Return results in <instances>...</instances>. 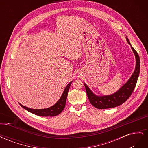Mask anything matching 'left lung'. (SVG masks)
Masks as SVG:
<instances>
[{
  "instance_id": "1",
  "label": "left lung",
  "mask_w": 148,
  "mask_h": 148,
  "mask_svg": "<svg viewBox=\"0 0 148 148\" xmlns=\"http://www.w3.org/2000/svg\"><path fill=\"white\" fill-rule=\"evenodd\" d=\"M126 39L128 43L131 46V48L134 54H135L136 59V66L135 70H134L133 73L127 82V83H125L117 92L107 96L96 95L89 89V88L87 86V84L86 83H84L89 102L94 107H96L97 109H104L113 108V107H117L122 104L131 96L134 89L135 88L139 74H140V57H139L137 52L135 50V49L131 45L127 37H126Z\"/></svg>"
}]
</instances>
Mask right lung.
Instances as JSON below:
<instances>
[{
	"label": "right lung",
	"instance_id": "right-lung-1",
	"mask_svg": "<svg viewBox=\"0 0 148 148\" xmlns=\"http://www.w3.org/2000/svg\"><path fill=\"white\" fill-rule=\"evenodd\" d=\"M71 83H72V81L67 84L59 100L54 105H53L50 107H48V108L42 109H34L25 107L21 104L20 103H19V104L23 109L28 110L29 112L36 115L41 116V117H53V116L59 115L63 111L64 109L65 108L67 95H68V92Z\"/></svg>",
	"mask_w": 148,
	"mask_h": 148
}]
</instances>
